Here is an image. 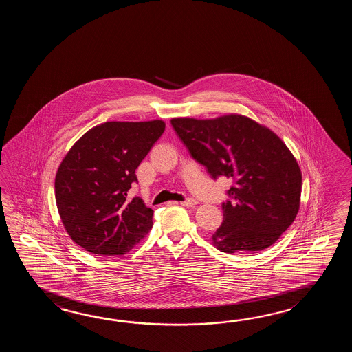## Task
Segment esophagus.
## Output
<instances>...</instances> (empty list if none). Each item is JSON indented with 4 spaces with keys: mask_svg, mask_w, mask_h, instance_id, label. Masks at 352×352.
Here are the masks:
<instances>
[{
    "mask_svg": "<svg viewBox=\"0 0 352 352\" xmlns=\"http://www.w3.org/2000/svg\"><path fill=\"white\" fill-rule=\"evenodd\" d=\"M196 204H197V201L194 200V199H187L185 201L181 202V205H182V206H186V208H192Z\"/></svg>",
    "mask_w": 352,
    "mask_h": 352,
    "instance_id": "esophagus-1",
    "label": "esophagus"
}]
</instances>
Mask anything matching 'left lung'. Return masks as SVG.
Here are the masks:
<instances>
[{"label": "left lung", "mask_w": 352, "mask_h": 352, "mask_svg": "<svg viewBox=\"0 0 352 352\" xmlns=\"http://www.w3.org/2000/svg\"><path fill=\"white\" fill-rule=\"evenodd\" d=\"M191 156L217 179H234L224 220L212 244L225 253L259 252L274 244L298 214L302 173L272 129L241 114L212 120L173 118Z\"/></svg>", "instance_id": "1"}]
</instances>
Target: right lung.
Listing matches in <instances>:
<instances>
[{"instance_id": "right-lung-1", "label": "right lung", "mask_w": 352, "mask_h": 352, "mask_svg": "<svg viewBox=\"0 0 352 352\" xmlns=\"http://www.w3.org/2000/svg\"><path fill=\"white\" fill-rule=\"evenodd\" d=\"M165 122H105L67 151L55 176L61 223L79 247L97 255H123L152 229L153 210L128 201L135 168L165 132Z\"/></svg>"}]
</instances>
